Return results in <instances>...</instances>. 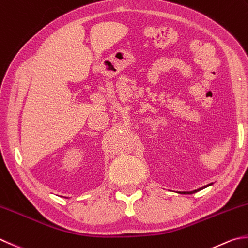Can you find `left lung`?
I'll use <instances>...</instances> for the list:
<instances>
[{"label":"left lung","instance_id":"obj_1","mask_svg":"<svg viewBox=\"0 0 248 248\" xmlns=\"http://www.w3.org/2000/svg\"><path fill=\"white\" fill-rule=\"evenodd\" d=\"M212 184H209V185H207V186H203V188H200V189H198V190H193V191H190V192H180V193H188V194H192V193H195V192H198V191H200V190H202V189H204V188H206V186H211Z\"/></svg>","mask_w":248,"mask_h":248}]
</instances>
